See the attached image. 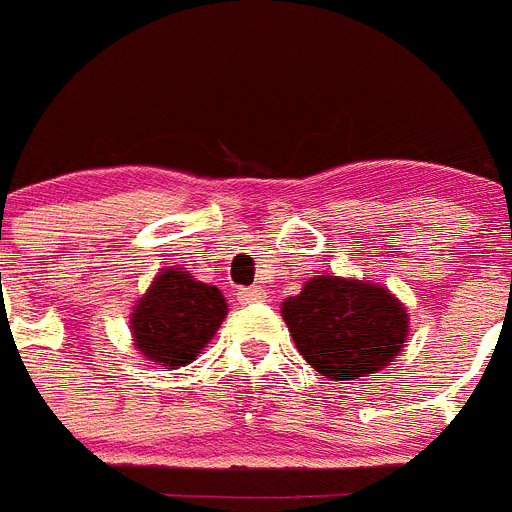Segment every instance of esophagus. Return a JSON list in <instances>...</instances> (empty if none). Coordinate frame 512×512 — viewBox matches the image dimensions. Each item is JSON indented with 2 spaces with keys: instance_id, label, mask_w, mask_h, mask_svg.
<instances>
[{
  "instance_id": "esophagus-1",
  "label": "esophagus",
  "mask_w": 512,
  "mask_h": 512,
  "mask_svg": "<svg viewBox=\"0 0 512 512\" xmlns=\"http://www.w3.org/2000/svg\"><path fill=\"white\" fill-rule=\"evenodd\" d=\"M237 298L239 303H260L265 301V290L257 288V285H252V288H239Z\"/></svg>"
}]
</instances>
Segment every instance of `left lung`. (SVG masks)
<instances>
[{
	"instance_id": "8db88e82",
	"label": "left lung",
	"mask_w": 512,
	"mask_h": 512,
	"mask_svg": "<svg viewBox=\"0 0 512 512\" xmlns=\"http://www.w3.org/2000/svg\"><path fill=\"white\" fill-rule=\"evenodd\" d=\"M298 352L329 380H357L388 367L408 336V313L388 288L316 275L283 301Z\"/></svg>"
}]
</instances>
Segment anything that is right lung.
Returning a JSON list of instances; mask_svg holds the SVG:
<instances>
[{
	"label": "right lung",
	"mask_w": 512,
	"mask_h": 512,
	"mask_svg": "<svg viewBox=\"0 0 512 512\" xmlns=\"http://www.w3.org/2000/svg\"><path fill=\"white\" fill-rule=\"evenodd\" d=\"M227 301L216 285L183 267H165L132 311L135 347L165 370L188 365L222 326Z\"/></svg>",
	"instance_id": "right-lung-1"
}]
</instances>
